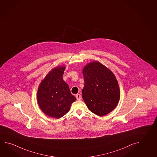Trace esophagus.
Listing matches in <instances>:
<instances>
[{
  "label": "esophagus",
  "mask_w": 157,
  "mask_h": 157,
  "mask_svg": "<svg viewBox=\"0 0 157 157\" xmlns=\"http://www.w3.org/2000/svg\"><path fill=\"white\" fill-rule=\"evenodd\" d=\"M75 97H76V98H77V100H78V101H79L81 99V95H80V94H77L75 95Z\"/></svg>",
  "instance_id": "1"
}]
</instances>
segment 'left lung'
Listing matches in <instances>:
<instances>
[{
    "label": "left lung",
    "mask_w": 157,
    "mask_h": 157,
    "mask_svg": "<svg viewBox=\"0 0 157 157\" xmlns=\"http://www.w3.org/2000/svg\"><path fill=\"white\" fill-rule=\"evenodd\" d=\"M84 86L82 97L88 109L99 116L106 115L115 109L120 91L115 75L98 61L89 63L83 69Z\"/></svg>",
    "instance_id": "obj_1"
}]
</instances>
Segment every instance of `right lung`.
I'll return each mask as SVG.
<instances>
[{
    "label": "right lung",
    "instance_id": "obj_1",
    "mask_svg": "<svg viewBox=\"0 0 157 157\" xmlns=\"http://www.w3.org/2000/svg\"><path fill=\"white\" fill-rule=\"evenodd\" d=\"M65 66L53 68L39 84L37 92L40 109L46 115L60 118L69 112L76 98L71 93L63 75Z\"/></svg>",
    "mask_w": 157,
    "mask_h": 157
}]
</instances>
